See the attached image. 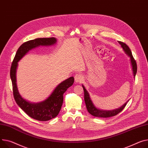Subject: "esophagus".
Here are the masks:
<instances>
[{"label": "esophagus", "instance_id": "esophagus-1", "mask_svg": "<svg viewBox=\"0 0 148 148\" xmlns=\"http://www.w3.org/2000/svg\"><path fill=\"white\" fill-rule=\"evenodd\" d=\"M74 79L76 83H81L83 80V77L81 74H77L74 76Z\"/></svg>", "mask_w": 148, "mask_h": 148}]
</instances>
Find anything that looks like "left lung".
Segmentation results:
<instances>
[{
  "mask_svg": "<svg viewBox=\"0 0 148 148\" xmlns=\"http://www.w3.org/2000/svg\"><path fill=\"white\" fill-rule=\"evenodd\" d=\"M119 43L121 45V47L123 48V51L125 52V53L130 58V64L132 68V71H133V74L134 78H135L136 73H137V64L136 62V61L134 60V58L133 57L132 52L130 51V48L125 43L120 42V41H118ZM82 87L83 88L84 90V102L86 105V108L87 111L89 112L92 115L96 117H102V118H108V117H111L116 115L119 113H120L121 111L125 108L127 103L129 102V101H127L124 105H123L121 106L120 108H117V109L115 110H100L99 108H97L92 102L90 95L87 92V90L86 89V88L83 85H82Z\"/></svg>",
  "mask_w": 148,
  "mask_h": 148,
  "instance_id": "1",
  "label": "left lung"
}]
</instances>
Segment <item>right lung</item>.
I'll use <instances>...</instances> for the list:
<instances>
[{
	"label": "right lung",
	"mask_w": 148,
	"mask_h": 148,
	"mask_svg": "<svg viewBox=\"0 0 148 148\" xmlns=\"http://www.w3.org/2000/svg\"><path fill=\"white\" fill-rule=\"evenodd\" d=\"M56 38L51 37L38 38L24 43L18 48L10 70L13 93L16 103L28 116L38 121L50 120L58 115L63 103L64 93L73 84L74 78L71 77L59 84L45 100L37 103L31 102L24 99L18 91L16 74L18 62L33 49L40 46H52L56 44Z\"/></svg>",
	"instance_id": "1"
}]
</instances>
